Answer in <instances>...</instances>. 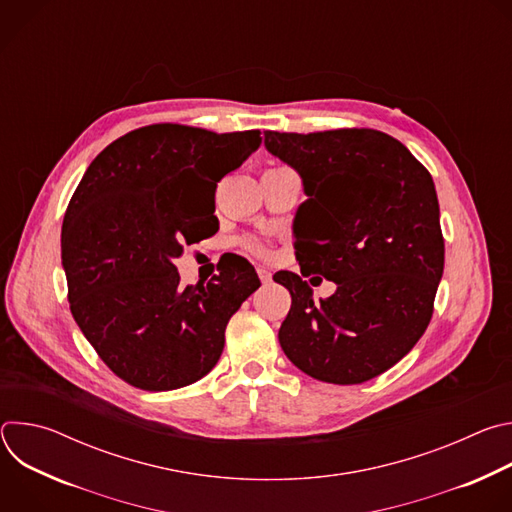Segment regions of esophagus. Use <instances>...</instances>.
Instances as JSON below:
<instances>
[{"instance_id": "obj_1", "label": "esophagus", "mask_w": 512, "mask_h": 512, "mask_svg": "<svg viewBox=\"0 0 512 512\" xmlns=\"http://www.w3.org/2000/svg\"><path fill=\"white\" fill-rule=\"evenodd\" d=\"M257 275H259V279H261L263 285L271 283V271H267L265 267H257Z\"/></svg>"}]
</instances>
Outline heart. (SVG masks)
Wrapping results in <instances>:
<instances>
[{
	"instance_id": "1",
	"label": "heart",
	"mask_w": 512,
	"mask_h": 512,
	"mask_svg": "<svg viewBox=\"0 0 512 512\" xmlns=\"http://www.w3.org/2000/svg\"><path fill=\"white\" fill-rule=\"evenodd\" d=\"M245 249L251 251V253H255V255H265V253H267L265 243H261L259 239H247V241H245Z\"/></svg>"
}]
</instances>
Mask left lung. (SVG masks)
Here are the masks:
<instances>
[{"label": "left lung", "mask_w": 512, "mask_h": 512, "mask_svg": "<svg viewBox=\"0 0 512 512\" xmlns=\"http://www.w3.org/2000/svg\"><path fill=\"white\" fill-rule=\"evenodd\" d=\"M265 148L302 176L310 196L298 210L300 265L336 283L314 304L308 281L277 273L291 294L279 344L318 381L375 379L415 346L433 314L444 237L431 174L377 129L265 131Z\"/></svg>", "instance_id": "8db88e82"}]
</instances>
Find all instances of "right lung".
<instances>
[{"mask_svg": "<svg viewBox=\"0 0 512 512\" xmlns=\"http://www.w3.org/2000/svg\"><path fill=\"white\" fill-rule=\"evenodd\" d=\"M261 145V131L178 123L109 143L72 194L62 223L70 312L101 360L143 391H172L212 371L231 316L261 285L239 261L206 285H180L174 259L214 231L190 194L212 188Z\"/></svg>", "mask_w": 512, "mask_h": 512, "instance_id": "right-lung-1", "label": "right lung"}]
</instances>
